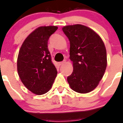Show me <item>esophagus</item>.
Listing matches in <instances>:
<instances>
[{"instance_id": "34e87169", "label": "esophagus", "mask_w": 123, "mask_h": 123, "mask_svg": "<svg viewBox=\"0 0 123 123\" xmlns=\"http://www.w3.org/2000/svg\"><path fill=\"white\" fill-rule=\"evenodd\" d=\"M65 62V61H62V62H58V65L60 66V65H63V64H64V63Z\"/></svg>"}]
</instances>
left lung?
<instances>
[{"label":"left lung","instance_id":"obj_1","mask_svg":"<svg viewBox=\"0 0 123 123\" xmlns=\"http://www.w3.org/2000/svg\"><path fill=\"white\" fill-rule=\"evenodd\" d=\"M62 31L70 42L69 59L73 64L68 83L76 92H90L99 85L107 65L104 42L95 31L83 25L64 26Z\"/></svg>","mask_w":123,"mask_h":123}]
</instances>
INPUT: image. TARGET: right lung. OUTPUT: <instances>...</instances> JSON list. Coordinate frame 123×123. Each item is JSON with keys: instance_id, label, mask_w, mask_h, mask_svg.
Instances as JSON below:
<instances>
[{"instance_id": "add662e5", "label": "right lung", "mask_w": 123, "mask_h": 123, "mask_svg": "<svg viewBox=\"0 0 123 123\" xmlns=\"http://www.w3.org/2000/svg\"><path fill=\"white\" fill-rule=\"evenodd\" d=\"M58 29L56 26H42L24 41L17 59V71L27 89L37 95L49 91L57 75L51 61L48 42Z\"/></svg>"}]
</instances>
